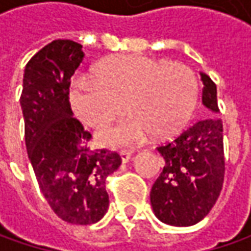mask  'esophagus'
Listing matches in <instances>:
<instances>
[{
  "instance_id": "obj_1",
  "label": "esophagus",
  "mask_w": 251,
  "mask_h": 251,
  "mask_svg": "<svg viewBox=\"0 0 251 251\" xmlns=\"http://www.w3.org/2000/svg\"><path fill=\"white\" fill-rule=\"evenodd\" d=\"M120 156L121 160H123V163H127V162L131 159V156H132V152H130V151H121Z\"/></svg>"
}]
</instances>
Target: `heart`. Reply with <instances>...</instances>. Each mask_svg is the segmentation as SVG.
I'll use <instances>...</instances> for the list:
<instances>
[{"mask_svg": "<svg viewBox=\"0 0 251 251\" xmlns=\"http://www.w3.org/2000/svg\"><path fill=\"white\" fill-rule=\"evenodd\" d=\"M198 82L187 65L144 55H120L100 64L95 81L76 79L71 103L76 116L93 128L110 124L126 110L128 117L98 134L107 147H131L152 135L166 140L181 130L196 107Z\"/></svg>", "mask_w": 251, "mask_h": 251, "instance_id": "1", "label": "heart"}]
</instances>
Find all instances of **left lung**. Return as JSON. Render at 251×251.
I'll list each match as a JSON object with an SVG mask.
<instances>
[{
    "mask_svg": "<svg viewBox=\"0 0 251 251\" xmlns=\"http://www.w3.org/2000/svg\"><path fill=\"white\" fill-rule=\"evenodd\" d=\"M208 117L158 148L165 166L151 190L156 218L172 226H191L207 217L224 184V127L217 117V85L200 73Z\"/></svg>",
    "mask_w": 251,
    "mask_h": 251,
    "instance_id": "8db88e82",
    "label": "left lung"
}]
</instances>
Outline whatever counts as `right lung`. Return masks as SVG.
<instances>
[{"mask_svg": "<svg viewBox=\"0 0 251 251\" xmlns=\"http://www.w3.org/2000/svg\"><path fill=\"white\" fill-rule=\"evenodd\" d=\"M83 55L73 40L44 46L25 67L21 95L26 150L40 191L54 214L74 225L104 217L106 178L121 165L117 152L91 150V132L74 117L70 85Z\"/></svg>", "mask_w": 251, "mask_h": 251, "instance_id": "1", "label": "right lung"}]
</instances>
